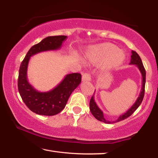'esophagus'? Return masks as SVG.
Segmentation results:
<instances>
[{
  "mask_svg": "<svg viewBox=\"0 0 158 158\" xmlns=\"http://www.w3.org/2000/svg\"><path fill=\"white\" fill-rule=\"evenodd\" d=\"M82 81H90V76L89 74L85 73L82 75Z\"/></svg>",
  "mask_w": 158,
  "mask_h": 158,
  "instance_id": "1",
  "label": "esophagus"
}]
</instances>
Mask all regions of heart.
<instances>
[{"instance_id":"heart-1","label":"heart","mask_w":158,"mask_h":158,"mask_svg":"<svg viewBox=\"0 0 158 158\" xmlns=\"http://www.w3.org/2000/svg\"><path fill=\"white\" fill-rule=\"evenodd\" d=\"M85 57L90 63L99 64L105 72L110 71L120 66L124 62L125 55L122 50L111 42H104L90 47L87 50Z\"/></svg>"}]
</instances>
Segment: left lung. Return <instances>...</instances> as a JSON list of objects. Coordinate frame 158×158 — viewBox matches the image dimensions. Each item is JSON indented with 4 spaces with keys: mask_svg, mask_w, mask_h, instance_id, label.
<instances>
[{
    "mask_svg": "<svg viewBox=\"0 0 158 158\" xmlns=\"http://www.w3.org/2000/svg\"><path fill=\"white\" fill-rule=\"evenodd\" d=\"M130 65H136L138 68V69H139L140 73L141 74V76H142V86H141V92L140 94L139 95V97L137 98V100L134 105L131 106V107L128 109V110L125 112V113L121 115L116 121H109L108 120H106L105 117H104V114L102 111L98 107V106L97 104H96L95 99H94V95L92 96L91 99L90 100V110L91 114L93 115L96 119H98V121H102L103 123H116V122H119L123 120L126 119L127 118L130 116L134 112H135L137 109L140 106L141 103L142 102L143 96H144V92H145V84H146V70L145 68L143 65L142 61H141V59L139 56L138 55V53L137 52H134V51H132V55H131V60H130Z\"/></svg>",
    "mask_w": 158,
    "mask_h": 158,
    "instance_id": "obj_1",
    "label": "left lung"
}]
</instances>
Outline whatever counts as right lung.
I'll return each mask as SVG.
<instances>
[{
  "label": "right lung",
  "mask_w": 158,
  "mask_h": 158,
  "mask_svg": "<svg viewBox=\"0 0 158 158\" xmlns=\"http://www.w3.org/2000/svg\"><path fill=\"white\" fill-rule=\"evenodd\" d=\"M67 39L65 35L49 36L32 47L21 63L18 78V89L28 108L42 116H54L65 108L73 90L81 81L79 73L68 74L59 84L47 92H40L28 82L27 69L29 60L37 53L59 49Z\"/></svg>",
  "instance_id": "right-lung-1"
}]
</instances>
